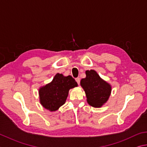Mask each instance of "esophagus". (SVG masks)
Instances as JSON below:
<instances>
[{"mask_svg": "<svg viewBox=\"0 0 147 147\" xmlns=\"http://www.w3.org/2000/svg\"><path fill=\"white\" fill-rule=\"evenodd\" d=\"M75 80H76V82L78 83V84L80 85V78H76Z\"/></svg>", "mask_w": 147, "mask_h": 147, "instance_id": "obj_1", "label": "esophagus"}]
</instances>
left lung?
Returning <instances> with one entry per match:
<instances>
[{
	"instance_id": "left-lung-1",
	"label": "left lung",
	"mask_w": 147,
	"mask_h": 147,
	"mask_svg": "<svg viewBox=\"0 0 147 147\" xmlns=\"http://www.w3.org/2000/svg\"><path fill=\"white\" fill-rule=\"evenodd\" d=\"M85 73L86 78L81 80L80 84L85 92L87 102L94 107H100L110 96L111 85L94 70L86 71Z\"/></svg>"
}]
</instances>
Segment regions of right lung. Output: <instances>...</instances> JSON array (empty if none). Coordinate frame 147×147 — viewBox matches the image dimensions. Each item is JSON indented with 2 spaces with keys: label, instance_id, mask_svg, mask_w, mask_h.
<instances>
[{
  "label": "right lung",
  "instance_id": "1",
  "mask_svg": "<svg viewBox=\"0 0 147 147\" xmlns=\"http://www.w3.org/2000/svg\"><path fill=\"white\" fill-rule=\"evenodd\" d=\"M77 86L78 84L71 76L57 73L51 82L40 89V103L47 110L57 111L65 103L69 89Z\"/></svg>",
  "mask_w": 147,
  "mask_h": 147
}]
</instances>
